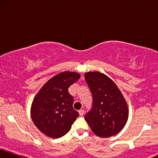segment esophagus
<instances>
[{
	"mask_svg": "<svg viewBox=\"0 0 158 158\" xmlns=\"http://www.w3.org/2000/svg\"><path fill=\"white\" fill-rule=\"evenodd\" d=\"M79 114H80V116H83V114H84V113H85V111H84L83 110H79Z\"/></svg>",
	"mask_w": 158,
	"mask_h": 158,
	"instance_id": "obj_1",
	"label": "esophagus"
}]
</instances>
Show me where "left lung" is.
<instances>
[{
	"instance_id": "8db88e82",
	"label": "left lung",
	"mask_w": 158,
	"mask_h": 158,
	"mask_svg": "<svg viewBox=\"0 0 158 158\" xmlns=\"http://www.w3.org/2000/svg\"><path fill=\"white\" fill-rule=\"evenodd\" d=\"M93 97V108L85 115L91 131L101 138L118 134L128 118L125 98L111 78L100 72L85 73Z\"/></svg>"
}]
</instances>
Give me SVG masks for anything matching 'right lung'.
<instances>
[{"label": "right lung", "mask_w": 158, "mask_h": 158, "mask_svg": "<svg viewBox=\"0 0 158 158\" xmlns=\"http://www.w3.org/2000/svg\"><path fill=\"white\" fill-rule=\"evenodd\" d=\"M81 77L75 72H62L49 79L32 101L30 114L35 126L46 136L59 138L70 130L78 112L73 107L68 88Z\"/></svg>", "instance_id": "obj_1"}]
</instances>
